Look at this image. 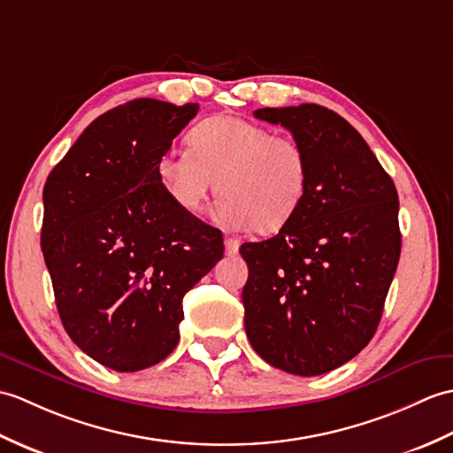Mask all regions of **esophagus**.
<instances>
[{
    "label": "esophagus",
    "mask_w": 453,
    "mask_h": 453,
    "mask_svg": "<svg viewBox=\"0 0 453 453\" xmlns=\"http://www.w3.org/2000/svg\"><path fill=\"white\" fill-rule=\"evenodd\" d=\"M238 248H240V242L236 238H225V250H226V256H236L238 254Z\"/></svg>",
    "instance_id": "1"
}]
</instances>
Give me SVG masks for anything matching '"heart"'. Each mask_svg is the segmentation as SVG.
Returning a JSON list of instances; mask_svg holds the SVG:
<instances>
[{"label": "heart", "mask_w": 453, "mask_h": 453, "mask_svg": "<svg viewBox=\"0 0 453 453\" xmlns=\"http://www.w3.org/2000/svg\"><path fill=\"white\" fill-rule=\"evenodd\" d=\"M155 174L184 213H197L217 178L220 223L267 234L296 213L308 184V157L293 137L242 118L213 116L189 129L188 150H165Z\"/></svg>", "instance_id": "b5f03b06"}]
</instances>
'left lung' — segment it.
Returning a JSON list of instances; mask_svg holds the SVG:
<instances>
[{
  "label": "left lung",
  "mask_w": 453,
  "mask_h": 453,
  "mask_svg": "<svg viewBox=\"0 0 453 453\" xmlns=\"http://www.w3.org/2000/svg\"><path fill=\"white\" fill-rule=\"evenodd\" d=\"M308 157L296 213L273 238L246 242V335L279 370L318 376L374 337L401 254L399 199L376 155L345 118L319 104L259 108Z\"/></svg>",
  "instance_id": "1"
}]
</instances>
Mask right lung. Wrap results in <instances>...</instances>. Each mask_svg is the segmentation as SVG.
Segmentation results:
<instances>
[{"label":"right lung","mask_w":453,"mask_h":453,"mask_svg":"<svg viewBox=\"0 0 453 453\" xmlns=\"http://www.w3.org/2000/svg\"><path fill=\"white\" fill-rule=\"evenodd\" d=\"M199 110L135 98L98 116L44 184L40 244L73 343L137 372L178 345L184 295L225 254L220 230L184 213L155 174Z\"/></svg>","instance_id":"obj_1"}]
</instances>
